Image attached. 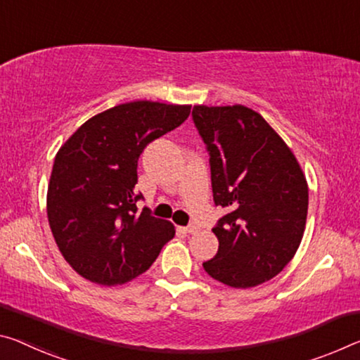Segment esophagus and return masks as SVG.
<instances>
[{"label":"esophagus","instance_id":"34e87169","mask_svg":"<svg viewBox=\"0 0 360 360\" xmlns=\"http://www.w3.org/2000/svg\"><path fill=\"white\" fill-rule=\"evenodd\" d=\"M184 232H187V233H195V232H198V227L197 226H187V227H184Z\"/></svg>","mask_w":360,"mask_h":360}]
</instances>
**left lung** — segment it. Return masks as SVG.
I'll list each match as a JSON object with an SVG mask.
<instances>
[{"label":"left lung","mask_w":360,"mask_h":360,"mask_svg":"<svg viewBox=\"0 0 360 360\" xmlns=\"http://www.w3.org/2000/svg\"><path fill=\"white\" fill-rule=\"evenodd\" d=\"M210 152L214 203L227 210L213 232L219 248L203 269L232 288L261 285L298 250L309 189L292 149L252 108L193 105Z\"/></svg>","instance_id":"left-lung-1"}]
</instances>
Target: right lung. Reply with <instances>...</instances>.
Instances as JSON below:
<instances>
[{"label":"right lung","instance_id":"obj_1","mask_svg":"<svg viewBox=\"0 0 360 360\" xmlns=\"http://www.w3.org/2000/svg\"><path fill=\"white\" fill-rule=\"evenodd\" d=\"M192 105L134 101L84 122L57 152L46 210L72 269L89 282L122 285L146 272L174 226L138 210V160L146 146L184 123Z\"/></svg>","mask_w":360,"mask_h":360}]
</instances>
